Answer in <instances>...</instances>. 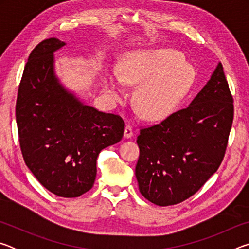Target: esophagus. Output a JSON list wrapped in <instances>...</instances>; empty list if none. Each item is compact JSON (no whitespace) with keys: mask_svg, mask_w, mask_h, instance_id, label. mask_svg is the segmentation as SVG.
Listing matches in <instances>:
<instances>
[{"mask_svg":"<svg viewBox=\"0 0 249 249\" xmlns=\"http://www.w3.org/2000/svg\"><path fill=\"white\" fill-rule=\"evenodd\" d=\"M134 134V130L133 127L130 125H126L125 126V130H124V137L125 138H130L133 136Z\"/></svg>","mask_w":249,"mask_h":249,"instance_id":"1","label":"esophagus"}]
</instances>
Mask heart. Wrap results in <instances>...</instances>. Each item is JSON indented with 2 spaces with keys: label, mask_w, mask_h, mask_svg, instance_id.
I'll use <instances>...</instances> for the list:
<instances>
[{
  "label": "heart",
  "mask_w": 249,
  "mask_h": 249,
  "mask_svg": "<svg viewBox=\"0 0 249 249\" xmlns=\"http://www.w3.org/2000/svg\"><path fill=\"white\" fill-rule=\"evenodd\" d=\"M196 81V70L179 52L170 48L136 50L122 61L119 75L107 80L113 99L125 98L123 83L136 86L135 101L142 116L163 120L176 111Z\"/></svg>",
  "instance_id": "b5f03b06"
}]
</instances>
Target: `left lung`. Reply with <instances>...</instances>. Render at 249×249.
<instances>
[{
  "label": "left lung",
  "mask_w": 249,
  "mask_h": 249,
  "mask_svg": "<svg viewBox=\"0 0 249 249\" xmlns=\"http://www.w3.org/2000/svg\"><path fill=\"white\" fill-rule=\"evenodd\" d=\"M233 102L220 62L188 107L141 128L135 175L145 199L159 206L178 204L216 172L233 124Z\"/></svg>",
  "instance_id": "1"
}]
</instances>
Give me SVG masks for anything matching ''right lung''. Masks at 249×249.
<instances>
[{"label": "right lung", "instance_id": "1", "mask_svg": "<svg viewBox=\"0 0 249 249\" xmlns=\"http://www.w3.org/2000/svg\"><path fill=\"white\" fill-rule=\"evenodd\" d=\"M65 46L45 39L33 49L16 100V123L24 161L53 195L77 197L93 187L96 159L119 142L124 121L99 112L66 91L53 74V52Z\"/></svg>", "mask_w": 249, "mask_h": 249}]
</instances>
